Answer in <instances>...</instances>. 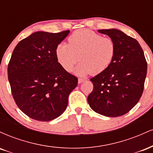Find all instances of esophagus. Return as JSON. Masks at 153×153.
<instances>
[{"instance_id":"obj_1","label":"esophagus","mask_w":153,"mask_h":153,"mask_svg":"<svg viewBox=\"0 0 153 153\" xmlns=\"http://www.w3.org/2000/svg\"><path fill=\"white\" fill-rule=\"evenodd\" d=\"M84 79H82V78H78V83H81V82H82L84 81Z\"/></svg>"}]
</instances>
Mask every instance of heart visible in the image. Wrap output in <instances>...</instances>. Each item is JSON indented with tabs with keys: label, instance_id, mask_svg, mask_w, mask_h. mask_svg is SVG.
I'll use <instances>...</instances> for the list:
<instances>
[{
	"label": "heart",
	"instance_id": "b5f03b06",
	"mask_svg": "<svg viewBox=\"0 0 153 153\" xmlns=\"http://www.w3.org/2000/svg\"><path fill=\"white\" fill-rule=\"evenodd\" d=\"M69 45L61 43L56 48L58 62L66 71H71L80 59L75 73L78 75H98L110 65L115 54L112 39L103 37L89 29L75 31L68 38Z\"/></svg>",
	"mask_w": 153,
	"mask_h": 153
}]
</instances>
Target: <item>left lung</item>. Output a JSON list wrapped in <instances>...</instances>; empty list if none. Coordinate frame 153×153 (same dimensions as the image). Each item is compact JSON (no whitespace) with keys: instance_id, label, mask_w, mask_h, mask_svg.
Segmentation results:
<instances>
[{"instance_id":"1","label":"left lung","mask_w":153,"mask_h":153,"mask_svg":"<svg viewBox=\"0 0 153 153\" xmlns=\"http://www.w3.org/2000/svg\"><path fill=\"white\" fill-rule=\"evenodd\" d=\"M114 40V57L110 65L90 79L93 91L88 96L90 107L96 113L117 117L129 112L143 94L147 65L136 39L116 29H99Z\"/></svg>"}]
</instances>
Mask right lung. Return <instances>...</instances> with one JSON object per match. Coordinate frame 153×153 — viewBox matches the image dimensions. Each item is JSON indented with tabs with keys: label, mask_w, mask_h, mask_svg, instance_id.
Here are the masks:
<instances>
[{
	"label": "right lung",
	"mask_w": 153,
	"mask_h": 153,
	"mask_svg": "<svg viewBox=\"0 0 153 153\" xmlns=\"http://www.w3.org/2000/svg\"><path fill=\"white\" fill-rule=\"evenodd\" d=\"M36 31L18 43L8 66L11 93L18 107L30 118L48 122L59 117L78 78L58 62L56 48L69 34Z\"/></svg>",
	"instance_id": "obj_1"
}]
</instances>
